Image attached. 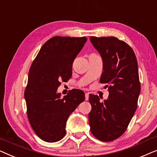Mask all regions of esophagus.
I'll list each match as a JSON object with an SVG mask.
<instances>
[{
	"mask_svg": "<svg viewBox=\"0 0 157 157\" xmlns=\"http://www.w3.org/2000/svg\"><path fill=\"white\" fill-rule=\"evenodd\" d=\"M89 93H86L85 94V99H86V101L89 100Z\"/></svg>",
	"mask_w": 157,
	"mask_h": 157,
	"instance_id": "1",
	"label": "esophagus"
}]
</instances>
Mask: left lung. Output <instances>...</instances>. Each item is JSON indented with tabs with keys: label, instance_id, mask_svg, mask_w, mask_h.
Returning <instances> with one entry per match:
<instances>
[{
	"label": "left lung",
	"instance_id": "obj_1",
	"mask_svg": "<svg viewBox=\"0 0 157 157\" xmlns=\"http://www.w3.org/2000/svg\"><path fill=\"white\" fill-rule=\"evenodd\" d=\"M103 60L101 83H106L109 98L100 102L89 94V114L92 134L102 141H111L125 132L137 108L141 91L138 64L135 53L123 40L113 37H90Z\"/></svg>",
	"mask_w": 157,
	"mask_h": 157
}]
</instances>
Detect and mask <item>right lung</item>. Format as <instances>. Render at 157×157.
<instances>
[{"instance_id": "1", "label": "right lung", "mask_w": 157, "mask_h": 157, "mask_svg": "<svg viewBox=\"0 0 157 157\" xmlns=\"http://www.w3.org/2000/svg\"><path fill=\"white\" fill-rule=\"evenodd\" d=\"M86 40V36H54L43 45L30 68L24 92L27 115L34 132L46 142L63 138L68 117L85 100L80 89L63 98L57 89L71 77L73 62Z\"/></svg>"}]
</instances>
